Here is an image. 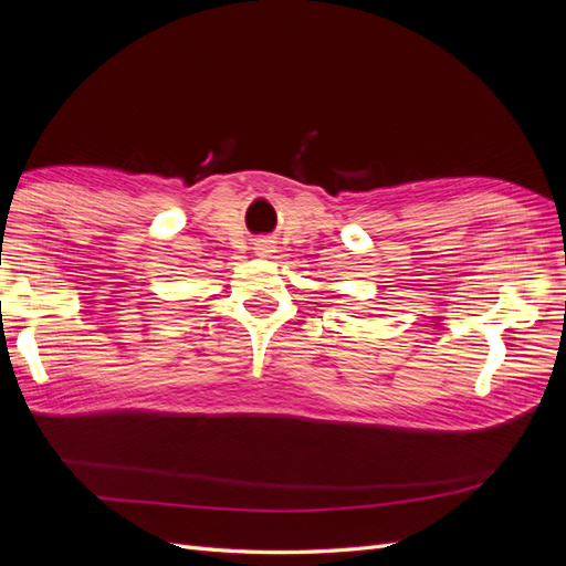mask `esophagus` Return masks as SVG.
<instances>
[{"mask_svg": "<svg viewBox=\"0 0 566 566\" xmlns=\"http://www.w3.org/2000/svg\"><path fill=\"white\" fill-rule=\"evenodd\" d=\"M254 252L260 256H269L273 252V241H269V238H262V241L254 243Z\"/></svg>", "mask_w": 566, "mask_h": 566, "instance_id": "esophagus-1", "label": "esophagus"}]
</instances>
